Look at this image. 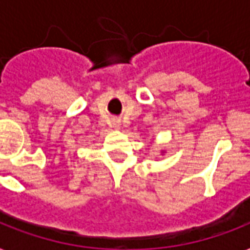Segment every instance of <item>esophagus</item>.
Here are the masks:
<instances>
[{
    "label": "esophagus",
    "instance_id": "obj_1",
    "mask_svg": "<svg viewBox=\"0 0 250 250\" xmlns=\"http://www.w3.org/2000/svg\"><path fill=\"white\" fill-rule=\"evenodd\" d=\"M111 125H113V128L121 129L122 123H121V121H119V119H113V122H111Z\"/></svg>",
    "mask_w": 250,
    "mask_h": 250
}]
</instances>
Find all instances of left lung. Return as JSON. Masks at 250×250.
Returning a JSON list of instances; mask_svg holds the SVG:
<instances>
[{"mask_svg": "<svg viewBox=\"0 0 250 250\" xmlns=\"http://www.w3.org/2000/svg\"><path fill=\"white\" fill-rule=\"evenodd\" d=\"M161 153H165V150H162V152H161Z\"/></svg>", "mask_w": 250, "mask_h": 250, "instance_id": "left-lung-1", "label": "left lung"}]
</instances>
